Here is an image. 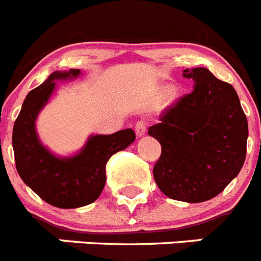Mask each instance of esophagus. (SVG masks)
Segmentation results:
<instances>
[{
    "instance_id": "obj_1",
    "label": "esophagus",
    "mask_w": 261,
    "mask_h": 261,
    "mask_svg": "<svg viewBox=\"0 0 261 261\" xmlns=\"http://www.w3.org/2000/svg\"><path fill=\"white\" fill-rule=\"evenodd\" d=\"M147 122L144 121V119H139V121L136 122L135 123V131H136V135L138 136H143L145 134V131H147Z\"/></svg>"
}]
</instances>
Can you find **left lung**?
I'll use <instances>...</instances> for the list:
<instances>
[{"instance_id": "8db88e82", "label": "left lung", "mask_w": 261, "mask_h": 261, "mask_svg": "<svg viewBox=\"0 0 261 261\" xmlns=\"http://www.w3.org/2000/svg\"><path fill=\"white\" fill-rule=\"evenodd\" d=\"M182 75L194 81V90L166 107L148 130L161 144L153 177L170 199L200 203L224 191L241 171L248 123L231 84L205 67Z\"/></svg>"}]
</instances>
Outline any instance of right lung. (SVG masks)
<instances>
[{"instance_id":"1","label":"right lung","mask_w":261,"mask_h":261,"mask_svg":"<svg viewBox=\"0 0 261 261\" xmlns=\"http://www.w3.org/2000/svg\"><path fill=\"white\" fill-rule=\"evenodd\" d=\"M79 70L53 74L28 93L13 128L14 159L23 182L44 201L58 208H78L98 198L104 189L105 165L112 154L135 140L131 128L90 138L83 151L70 159H57L37 140L35 119L55 90L56 79L79 75Z\"/></svg>"}]
</instances>
